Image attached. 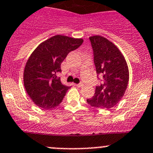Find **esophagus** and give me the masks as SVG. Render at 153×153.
Here are the masks:
<instances>
[{
    "label": "esophagus",
    "mask_w": 153,
    "mask_h": 153,
    "mask_svg": "<svg viewBox=\"0 0 153 153\" xmlns=\"http://www.w3.org/2000/svg\"><path fill=\"white\" fill-rule=\"evenodd\" d=\"M76 86H78V87H82V86H83V84L82 83H78V84H77Z\"/></svg>",
    "instance_id": "obj_1"
}]
</instances>
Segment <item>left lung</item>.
I'll return each instance as SVG.
<instances>
[{"instance_id":"1","label":"left lung","mask_w":153,"mask_h":153,"mask_svg":"<svg viewBox=\"0 0 153 153\" xmlns=\"http://www.w3.org/2000/svg\"><path fill=\"white\" fill-rule=\"evenodd\" d=\"M97 75L103 81L96 86L94 95L87 99L93 107L109 109L124 96L129 81V70L125 57L119 48L102 36H90Z\"/></svg>"}]
</instances>
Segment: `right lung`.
Instances as JSON below:
<instances>
[{
    "instance_id": "right-lung-1",
    "label": "right lung",
    "mask_w": 153,
    "mask_h": 153,
    "mask_svg": "<svg viewBox=\"0 0 153 153\" xmlns=\"http://www.w3.org/2000/svg\"><path fill=\"white\" fill-rule=\"evenodd\" d=\"M83 39L56 35L42 42L27 61L23 72L25 89L39 107L51 109L62 102L70 86L62 84L58 72L70 51L79 48Z\"/></svg>"
}]
</instances>
